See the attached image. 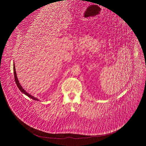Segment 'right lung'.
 Returning a JSON list of instances; mask_svg holds the SVG:
<instances>
[{"label":"right lung","mask_w":146,"mask_h":146,"mask_svg":"<svg viewBox=\"0 0 146 146\" xmlns=\"http://www.w3.org/2000/svg\"><path fill=\"white\" fill-rule=\"evenodd\" d=\"M13 71H14V77H15V82H16V83H17V86L18 87L19 89L22 92L23 94H24L25 95H26L27 96H28V97H29L30 98H31V99H34V100H35V101H38V99L36 98H35V97L33 96L32 95H29V94L28 93H27V92H26L24 89H23V88H22V86H21V85H20L19 83L18 79V78H17V76L16 71H15V64H13Z\"/></svg>","instance_id":"1"}]
</instances>
